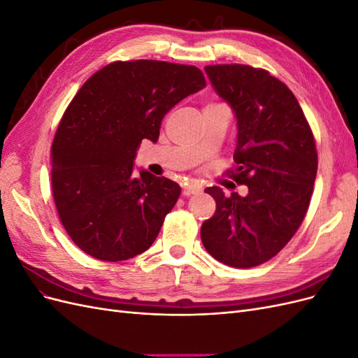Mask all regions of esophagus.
<instances>
[{
  "label": "esophagus",
  "mask_w": 358,
  "mask_h": 358,
  "mask_svg": "<svg viewBox=\"0 0 358 358\" xmlns=\"http://www.w3.org/2000/svg\"><path fill=\"white\" fill-rule=\"evenodd\" d=\"M201 189H203V187L199 182H189L185 187H183V194H185V196H194V194L201 192Z\"/></svg>",
  "instance_id": "esophagus-1"
}]
</instances>
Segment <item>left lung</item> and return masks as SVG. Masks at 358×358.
Listing matches in <instances>:
<instances>
[{"instance_id": "8db88e82", "label": "left lung", "mask_w": 358, "mask_h": 358, "mask_svg": "<svg viewBox=\"0 0 358 358\" xmlns=\"http://www.w3.org/2000/svg\"><path fill=\"white\" fill-rule=\"evenodd\" d=\"M204 71L237 119L231 178L248 196L206 188L216 210L201 225V242L227 266L254 267L275 257L305 220L318 169L315 140L294 94L268 71L242 64Z\"/></svg>"}]
</instances>
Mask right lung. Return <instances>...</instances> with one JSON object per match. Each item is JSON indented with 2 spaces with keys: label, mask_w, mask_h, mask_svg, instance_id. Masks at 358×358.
I'll list each match as a JSON object with an SVG mask.
<instances>
[{
  "label": "right lung",
  "mask_w": 358,
  "mask_h": 358,
  "mask_svg": "<svg viewBox=\"0 0 358 358\" xmlns=\"http://www.w3.org/2000/svg\"><path fill=\"white\" fill-rule=\"evenodd\" d=\"M206 86L201 70L166 61H116L92 74L64 113L52 145V192L64 229L85 254L124 262L154 243L180 196L167 178L140 170L143 138Z\"/></svg>",
  "instance_id": "right-lung-1"
}]
</instances>
